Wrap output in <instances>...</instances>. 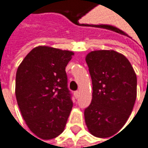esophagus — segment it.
<instances>
[{
	"label": "esophagus",
	"mask_w": 148,
	"mask_h": 148,
	"mask_svg": "<svg viewBox=\"0 0 148 148\" xmlns=\"http://www.w3.org/2000/svg\"><path fill=\"white\" fill-rule=\"evenodd\" d=\"M74 95L75 98H78V97H79V91H75V92H74Z\"/></svg>",
	"instance_id": "esophagus-1"
}]
</instances>
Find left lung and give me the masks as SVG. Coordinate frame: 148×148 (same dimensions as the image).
Segmentation results:
<instances>
[{"instance_id": "8db88e82", "label": "left lung", "mask_w": 148, "mask_h": 148, "mask_svg": "<svg viewBox=\"0 0 148 148\" xmlns=\"http://www.w3.org/2000/svg\"><path fill=\"white\" fill-rule=\"evenodd\" d=\"M92 84V102L84 110L92 134L108 138L125 125L137 97V76L129 60L115 51H94L86 56Z\"/></svg>"}]
</instances>
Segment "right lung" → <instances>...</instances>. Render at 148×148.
Segmentation results:
<instances>
[{
	"instance_id": "1",
	"label": "right lung",
	"mask_w": 148,
	"mask_h": 148,
	"mask_svg": "<svg viewBox=\"0 0 148 148\" xmlns=\"http://www.w3.org/2000/svg\"><path fill=\"white\" fill-rule=\"evenodd\" d=\"M74 52L49 47L33 48L19 64L15 95L30 130L48 140L64 131L73 107L65 67Z\"/></svg>"
}]
</instances>
